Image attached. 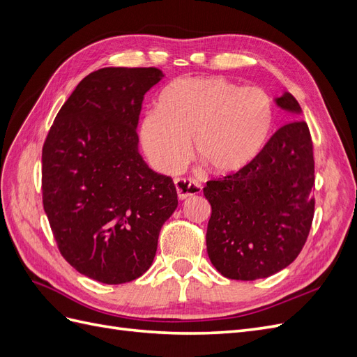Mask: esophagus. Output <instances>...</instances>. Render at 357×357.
<instances>
[{"label":"esophagus","instance_id":"obj_1","mask_svg":"<svg viewBox=\"0 0 357 357\" xmlns=\"http://www.w3.org/2000/svg\"><path fill=\"white\" fill-rule=\"evenodd\" d=\"M174 185H176V190H177V197L181 201L192 197V195H197V193L201 192L199 183L193 181L190 178H176Z\"/></svg>","mask_w":357,"mask_h":357}]
</instances>
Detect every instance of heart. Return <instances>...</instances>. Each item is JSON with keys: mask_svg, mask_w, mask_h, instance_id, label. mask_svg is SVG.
<instances>
[{"mask_svg": "<svg viewBox=\"0 0 357 357\" xmlns=\"http://www.w3.org/2000/svg\"><path fill=\"white\" fill-rule=\"evenodd\" d=\"M274 123L271 98L261 88H241L219 75L169 83L158 110L139 125L144 153L159 171L176 172L193 153L219 176L245 168L262 152Z\"/></svg>", "mask_w": 357, "mask_h": 357, "instance_id": "b5f03b06", "label": "heart"}]
</instances>
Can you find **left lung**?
I'll return each instance as SVG.
<instances>
[{
    "label": "left lung",
    "mask_w": 357,
    "mask_h": 357,
    "mask_svg": "<svg viewBox=\"0 0 357 357\" xmlns=\"http://www.w3.org/2000/svg\"><path fill=\"white\" fill-rule=\"evenodd\" d=\"M274 102L287 113L302 114L289 92ZM312 188L314 158L304 121L280 128L241 171L207 181V253L214 268L228 278L250 282L289 266L311 228Z\"/></svg>",
    "instance_id": "1"
}]
</instances>
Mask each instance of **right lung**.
I'll return each mask as SVG.
<instances>
[{
  "mask_svg": "<svg viewBox=\"0 0 357 357\" xmlns=\"http://www.w3.org/2000/svg\"><path fill=\"white\" fill-rule=\"evenodd\" d=\"M162 77L153 67L86 75L43 146V205L59 252L105 284L147 271L178 204L172 178L150 169L138 152L144 95Z\"/></svg>",
  "mask_w": 357,
  "mask_h": 357,
  "instance_id": "obj_1",
  "label": "right lung"
}]
</instances>
